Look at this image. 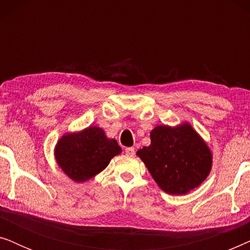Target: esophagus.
Instances as JSON below:
<instances>
[{
	"mask_svg": "<svg viewBox=\"0 0 250 250\" xmlns=\"http://www.w3.org/2000/svg\"><path fill=\"white\" fill-rule=\"evenodd\" d=\"M125 153L127 156H134L135 153V149L133 148V146H128V148L125 149Z\"/></svg>",
	"mask_w": 250,
	"mask_h": 250,
	"instance_id": "esophagus-1",
	"label": "esophagus"
}]
</instances>
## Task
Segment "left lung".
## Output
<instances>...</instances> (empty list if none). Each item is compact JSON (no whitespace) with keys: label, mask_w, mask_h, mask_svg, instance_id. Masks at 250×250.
<instances>
[{"label":"left lung","mask_w":250,"mask_h":250,"mask_svg":"<svg viewBox=\"0 0 250 250\" xmlns=\"http://www.w3.org/2000/svg\"><path fill=\"white\" fill-rule=\"evenodd\" d=\"M150 139V146L136 155L166 193L186 194L207 179L213 163L211 151L189 123L175 127L156 126Z\"/></svg>","instance_id":"1"}]
</instances>
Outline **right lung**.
Masks as SVG:
<instances>
[{
  "mask_svg": "<svg viewBox=\"0 0 250 250\" xmlns=\"http://www.w3.org/2000/svg\"><path fill=\"white\" fill-rule=\"evenodd\" d=\"M122 148L115 139H108L98 126L61 136L54 157L64 174L75 182H85L102 172Z\"/></svg>",
  "mask_w": 250,
  "mask_h": 250,
  "instance_id": "add662e5",
  "label": "right lung"
}]
</instances>
